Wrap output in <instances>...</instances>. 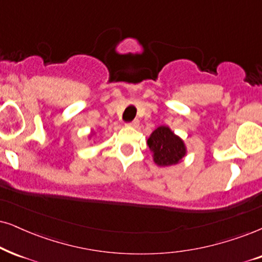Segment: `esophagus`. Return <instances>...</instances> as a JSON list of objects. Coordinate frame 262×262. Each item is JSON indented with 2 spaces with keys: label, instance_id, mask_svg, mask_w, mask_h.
I'll return each mask as SVG.
<instances>
[{
  "label": "esophagus",
  "instance_id": "1",
  "mask_svg": "<svg viewBox=\"0 0 262 262\" xmlns=\"http://www.w3.org/2000/svg\"><path fill=\"white\" fill-rule=\"evenodd\" d=\"M128 125L132 126V127H138V125H140V120H138V119H135V120L128 122Z\"/></svg>",
  "mask_w": 262,
  "mask_h": 262
}]
</instances>
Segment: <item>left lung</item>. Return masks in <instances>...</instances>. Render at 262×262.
Segmentation results:
<instances>
[{
    "label": "left lung",
    "instance_id": "obj_1",
    "mask_svg": "<svg viewBox=\"0 0 262 262\" xmlns=\"http://www.w3.org/2000/svg\"><path fill=\"white\" fill-rule=\"evenodd\" d=\"M147 144L153 153V160L158 166L179 164L187 153L183 141L167 126H159L151 132Z\"/></svg>",
    "mask_w": 262,
    "mask_h": 262
}]
</instances>
